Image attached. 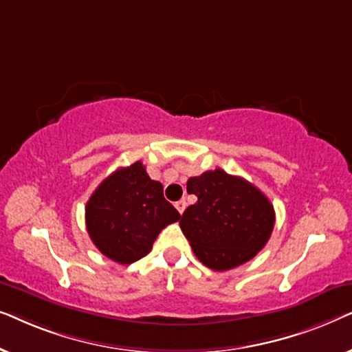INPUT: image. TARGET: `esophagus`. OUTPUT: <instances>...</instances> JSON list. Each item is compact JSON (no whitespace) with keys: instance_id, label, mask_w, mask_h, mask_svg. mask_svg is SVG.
Here are the masks:
<instances>
[{"instance_id":"esophagus-1","label":"esophagus","mask_w":352,"mask_h":352,"mask_svg":"<svg viewBox=\"0 0 352 352\" xmlns=\"http://www.w3.org/2000/svg\"><path fill=\"white\" fill-rule=\"evenodd\" d=\"M175 206H176V210L179 211V213L182 214V213H184V210H186V201H184V200H179V201H176Z\"/></svg>"}]
</instances>
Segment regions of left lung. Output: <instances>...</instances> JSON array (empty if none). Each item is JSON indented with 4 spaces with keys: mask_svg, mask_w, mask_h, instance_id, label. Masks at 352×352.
I'll use <instances>...</instances> for the list:
<instances>
[{
    "mask_svg": "<svg viewBox=\"0 0 352 352\" xmlns=\"http://www.w3.org/2000/svg\"><path fill=\"white\" fill-rule=\"evenodd\" d=\"M187 206L179 226L195 256L213 271H229L250 261L271 237L276 213L266 195L243 177L224 170L189 177Z\"/></svg>",
    "mask_w": 352,
    "mask_h": 352,
    "instance_id": "obj_1",
    "label": "left lung"
}]
</instances>
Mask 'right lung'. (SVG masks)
I'll return each instance as SVG.
<instances>
[{"label":"right lung","mask_w":352,"mask_h":352,"mask_svg":"<svg viewBox=\"0 0 352 352\" xmlns=\"http://www.w3.org/2000/svg\"><path fill=\"white\" fill-rule=\"evenodd\" d=\"M181 214L148 177L142 162L118 168L100 182L86 204V229L99 252L120 264L146 256L168 224Z\"/></svg>","instance_id":"1"}]
</instances>
